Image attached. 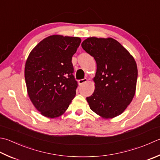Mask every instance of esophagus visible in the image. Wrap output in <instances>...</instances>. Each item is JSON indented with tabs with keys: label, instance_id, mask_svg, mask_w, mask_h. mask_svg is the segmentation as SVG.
<instances>
[{
	"label": "esophagus",
	"instance_id": "esophagus-1",
	"mask_svg": "<svg viewBox=\"0 0 160 160\" xmlns=\"http://www.w3.org/2000/svg\"><path fill=\"white\" fill-rule=\"evenodd\" d=\"M87 82V78H84V79H82V80H78V83H79V84H82L84 83H85Z\"/></svg>",
	"mask_w": 160,
	"mask_h": 160
}]
</instances>
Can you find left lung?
Instances as JSON below:
<instances>
[{
    "mask_svg": "<svg viewBox=\"0 0 160 160\" xmlns=\"http://www.w3.org/2000/svg\"><path fill=\"white\" fill-rule=\"evenodd\" d=\"M82 48L95 59V90L87 98L89 108L104 118L123 113L135 94L137 67L134 58L112 38L89 37Z\"/></svg>",
    "mask_w": 160,
    "mask_h": 160,
    "instance_id": "8db88e82",
    "label": "left lung"
}]
</instances>
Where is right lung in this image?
<instances>
[{"instance_id":"1","label":"right lung","mask_w":160,"mask_h":160,"mask_svg":"<svg viewBox=\"0 0 160 160\" xmlns=\"http://www.w3.org/2000/svg\"><path fill=\"white\" fill-rule=\"evenodd\" d=\"M81 39L62 35L43 39L30 52L25 66V80L31 102L43 116L63 114L76 93L72 57Z\"/></svg>"}]
</instances>
